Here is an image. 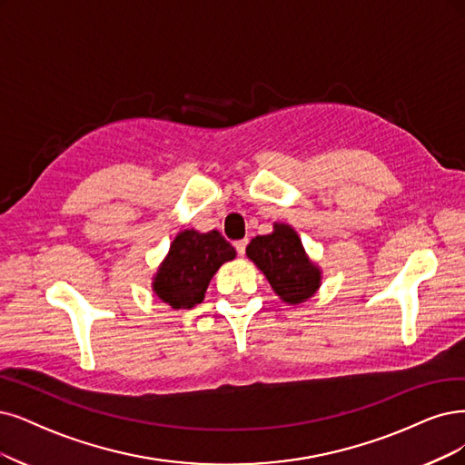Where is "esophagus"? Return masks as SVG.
Listing matches in <instances>:
<instances>
[{
    "label": "esophagus",
    "mask_w": 465,
    "mask_h": 465,
    "mask_svg": "<svg viewBox=\"0 0 465 465\" xmlns=\"http://www.w3.org/2000/svg\"><path fill=\"white\" fill-rule=\"evenodd\" d=\"M247 243H249L247 239H239V242H235V243H233V247H235V251H237V254H239V256H243V254H245Z\"/></svg>",
    "instance_id": "esophagus-1"
}]
</instances>
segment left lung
I'll list each match as a JSON object with an SVG mask.
<instances>
[{
    "label": "left lung",
    "mask_w": 465,
    "mask_h": 465,
    "mask_svg": "<svg viewBox=\"0 0 465 465\" xmlns=\"http://www.w3.org/2000/svg\"><path fill=\"white\" fill-rule=\"evenodd\" d=\"M247 256L287 304L311 299L322 285V270L308 259L301 237L289 223H273V232L256 235L247 245Z\"/></svg>",
    "instance_id": "8db88e82"
}]
</instances>
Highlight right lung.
I'll list each match as a JSON object with an SVG mask.
<instances>
[{"label": "right lung", "mask_w": 465, "mask_h": 465, "mask_svg": "<svg viewBox=\"0 0 465 465\" xmlns=\"http://www.w3.org/2000/svg\"><path fill=\"white\" fill-rule=\"evenodd\" d=\"M235 259V249L220 232L183 230L170 245L166 259L153 278V291L172 308H193L203 302L218 268Z\"/></svg>", "instance_id": "add662e5"}]
</instances>
